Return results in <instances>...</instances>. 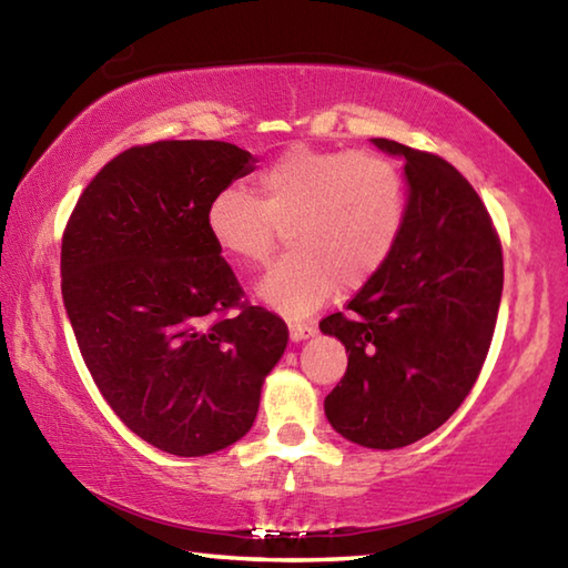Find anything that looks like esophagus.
Segmentation results:
<instances>
[{
	"mask_svg": "<svg viewBox=\"0 0 568 568\" xmlns=\"http://www.w3.org/2000/svg\"><path fill=\"white\" fill-rule=\"evenodd\" d=\"M287 331H291V338L293 341H305V338H311V335L315 333V325L301 323V321H291V323H287Z\"/></svg>",
	"mask_w": 568,
	"mask_h": 568,
	"instance_id": "1",
	"label": "esophagus"
}]
</instances>
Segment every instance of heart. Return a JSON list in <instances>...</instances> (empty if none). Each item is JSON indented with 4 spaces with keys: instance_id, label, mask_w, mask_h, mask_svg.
I'll return each instance as SVG.
<instances>
[{
    "instance_id": "heart-1",
    "label": "heart",
    "mask_w": 568,
    "mask_h": 568,
    "mask_svg": "<svg viewBox=\"0 0 568 568\" xmlns=\"http://www.w3.org/2000/svg\"><path fill=\"white\" fill-rule=\"evenodd\" d=\"M261 197L227 185L210 200L205 223L220 250L247 267L271 261L283 230L293 250L261 283L277 311L305 315L335 287L373 281L396 250L408 187L378 152L293 148L257 175Z\"/></svg>"
}]
</instances>
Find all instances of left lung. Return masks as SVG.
<instances>
[{
  "instance_id": "8db88e82",
  "label": "left lung",
  "mask_w": 568,
  "mask_h": 568,
  "mask_svg": "<svg viewBox=\"0 0 568 568\" xmlns=\"http://www.w3.org/2000/svg\"><path fill=\"white\" fill-rule=\"evenodd\" d=\"M373 142L406 158V225L383 271L321 331L348 351L345 376L325 398L331 426L388 450L434 434L474 388L501 305L504 253L478 192L450 162Z\"/></svg>"
}]
</instances>
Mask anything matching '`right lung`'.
<instances>
[{
  "label": "right lung",
  "instance_id": "1",
  "mask_svg": "<svg viewBox=\"0 0 568 568\" xmlns=\"http://www.w3.org/2000/svg\"><path fill=\"white\" fill-rule=\"evenodd\" d=\"M253 170L217 140H160L110 160L62 235V297L94 386L132 434L205 456L243 438L287 325L253 305L205 213Z\"/></svg>",
  "mask_w": 568,
  "mask_h": 568
}]
</instances>
